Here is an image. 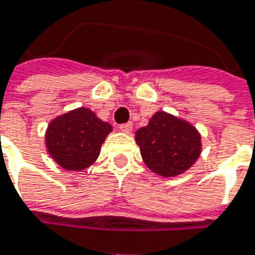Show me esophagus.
Wrapping results in <instances>:
<instances>
[{"label":"esophagus","instance_id":"34e87169","mask_svg":"<svg viewBox=\"0 0 255 255\" xmlns=\"http://www.w3.org/2000/svg\"><path fill=\"white\" fill-rule=\"evenodd\" d=\"M120 129L123 131V132H131V129H132V124L131 123H127V124H123V126H120Z\"/></svg>","mask_w":255,"mask_h":255}]
</instances>
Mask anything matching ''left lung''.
Masks as SVG:
<instances>
[{"mask_svg": "<svg viewBox=\"0 0 255 255\" xmlns=\"http://www.w3.org/2000/svg\"><path fill=\"white\" fill-rule=\"evenodd\" d=\"M143 162L162 177H176L187 171L201 156V132L190 123L158 111L146 127L135 131Z\"/></svg>", "mask_w": 255, "mask_h": 255, "instance_id": "obj_1", "label": "left lung"}]
</instances>
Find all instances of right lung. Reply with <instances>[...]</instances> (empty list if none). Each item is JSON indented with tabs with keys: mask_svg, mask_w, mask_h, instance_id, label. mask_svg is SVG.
<instances>
[{
	"mask_svg": "<svg viewBox=\"0 0 255 255\" xmlns=\"http://www.w3.org/2000/svg\"><path fill=\"white\" fill-rule=\"evenodd\" d=\"M112 126L88 108H77L51 120L45 131V147L57 165L68 171L91 167Z\"/></svg>",
	"mask_w": 255,
	"mask_h": 255,
	"instance_id": "right-lung-1",
	"label": "right lung"
}]
</instances>
